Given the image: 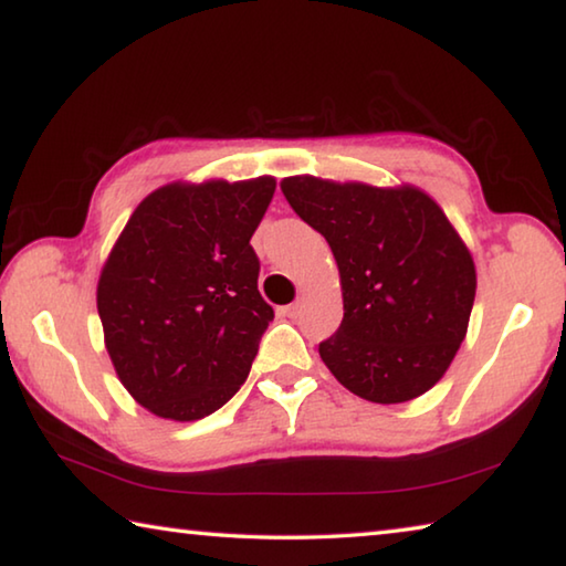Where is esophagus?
<instances>
[{"label": "esophagus", "mask_w": 566, "mask_h": 566, "mask_svg": "<svg viewBox=\"0 0 566 566\" xmlns=\"http://www.w3.org/2000/svg\"><path fill=\"white\" fill-rule=\"evenodd\" d=\"M300 310H302V304H300V302H294V304H286V306H282L280 314H282V317H296V314H300Z\"/></svg>", "instance_id": "34e87169"}]
</instances>
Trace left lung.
Listing matches in <instances>:
<instances>
[{"label":"left lung","mask_w":566,"mask_h":566,"mask_svg":"<svg viewBox=\"0 0 566 566\" xmlns=\"http://www.w3.org/2000/svg\"><path fill=\"white\" fill-rule=\"evenodd\" d=\"M286 202L327 239L344 319L319 357L339 385L377 405L432 389L464 342L476 270L432 197L401 187L282 179Z\"/></svg>","instance_id":"1"}]
</instances>
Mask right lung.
I'll use <instances>...</instances> for the list:
<instances>
[{
	"instance_id": "add662e5",
	"label": "right lung",
	"mask_w": 566,
	"mask_h": 566,
	"mask_svg": "<svg viewBox=\"0 0 566 566\" xmlns=\"http://www.w3.org/2000/svg\"><path fill=\"white\" fill-rule=\"evenodd\" d=\"M274 187V177L165 185L114 242L97 284L104 344L151 415L202 419L244 385L274 319L249 244Z\"/></svg>"
}]
</instances>
